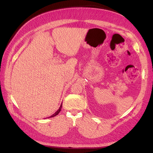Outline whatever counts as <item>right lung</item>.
I'll return each mask as SVG.
<instances>
[{
	"label": "right lung",
	"mask_w": 153,
	"mask_h": 153,
	"mask_svg": "<svg viewBox=\"0 0 153 153\" xmlns=\"http://www.w3.org/2000/svg\"><path fill=\"white\" fill-rule=\"evenodd\" d=\"M61 108H62V104L61 105V106H60V107H59V108L57 110V112H55L52 115H51L50 117H48V118H50V117H55V116H56L57 115H58L59 114V113L61 112Z\"/></svg>",
	"instance_id": "add662e5"
}]
</instances>
